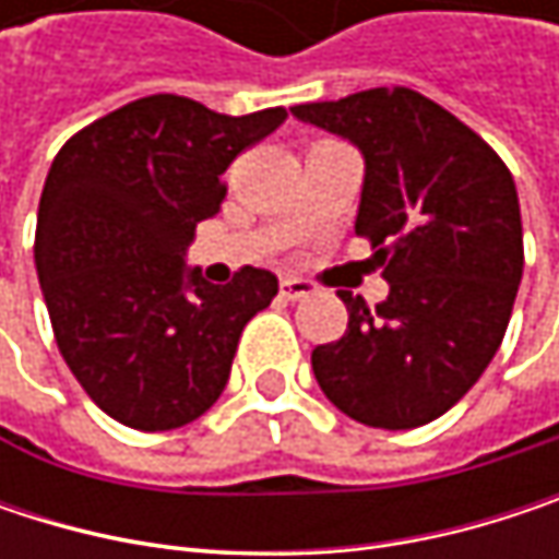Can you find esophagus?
I'll use <instances>...</instances> for the list:
<instances>
[{
  "label": "esophagus",
  "mask_w": 559,
  "mask_h": 559,
  "mask_svg": "<svg viewBox=\"0 0 559 559\" xmlns=\"http://www.w3.org/2000/svg\"><path fill=\"white\" fill-rule=\"evenodd\" d=\"M313 290V284L310 281H304V278H281V297L284 300H304L307 294Z\"/></svg>",
  "instance_id": "esophagus-1"
}]
</instances>
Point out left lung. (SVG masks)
Segmentation results:
<instances>
[{
    "label": "left lung",
    "mask_w": 559,
    "mask_h": 559,
    "mask_svg": "<svg viewBox=\"0 0 559 559\" xmlns=\"http://www.w3.org/2000/svg\"><path fill=\"white\" fill-rule=\"evenodd\" d=\"M290 116L359 148L356 233L389 281L376 310L340 290L349 326L313 349V376L366 427L430 424L502 346L524 269L514 177L469 126L407 86L290 106Z\"/></svg>",
    "instance_id": "1"
}]
</instances>
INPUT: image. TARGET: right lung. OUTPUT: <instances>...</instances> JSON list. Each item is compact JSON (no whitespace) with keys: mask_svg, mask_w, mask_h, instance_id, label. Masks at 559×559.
Instances as JSON below:
<instances>
[{"mask_svg":"<svg viewBox=\"0 0 559 559\" xmlns=\"http://www.w3.org/2000/svg\"><path fill=\"white\" fill-rule=\"evenodd\" d=\"M284 109L223 116L158 93L76 132L48 170L35 269L63 362L119 424L174 430L216 404L246 323L278 278L246 265L210 284L187 265L197 223L219 213L223 174Z\"/></svg>","mask_w":559,"mask_h":559,"instance_id":"obj_1","label":"right lung"}]
</instances>
